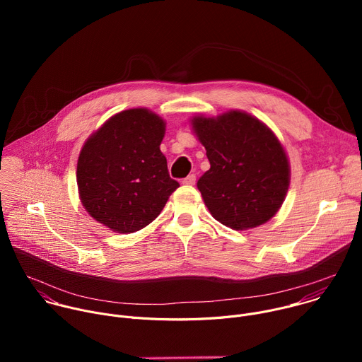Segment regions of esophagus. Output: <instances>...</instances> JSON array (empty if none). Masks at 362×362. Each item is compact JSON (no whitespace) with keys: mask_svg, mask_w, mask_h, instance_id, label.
Returning <instances> with one entry per match:
<instances>
[{"mask_svg":"<svg viewBox=\"0 0 362 362\" xmlns=\"http://www.w3.org/2000/svg\"><path fill=\"white\" fill-rule=\"evenodd\" d=\"M194 182H196V176H194L193 173L189 175V176H186V177L182 180L183 185H194Z\"/></svg>","mask_w":362,"mask_h":362,"instance_id":"esophagus-1","label":"esophagus"}]
</instances>
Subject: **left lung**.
<instances>
[{"mask_svg": "<svg viewBox=\"0 0 362 362\" xmlns=\"http://www.w3.org/2000/svg\"><path fill=\"white\" fill-rule=\"evenodd\" d=\"M192 123L211 163L197 189L212 216L236 230L268 222L289 186L288 159L275 134L236 110L218 119L194 117Z\"/></svg>", "mask_w": 362, "mask_h": 362, "instance_id": "obj_1", "label": "left lung"}]
</instances>
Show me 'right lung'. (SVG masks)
<instances>
[{
    "mask_svg": "<svg viewBox=\"0 0 362 362\" xmlns=\"http://www.w3.org/2000/svg\"><path fill=\"white\" fill-rule=\"evenodd\" d=\"M165 122L146 109L124 110L83 146L77 163L81 203L97 222L132 233L159 216L179 183L160 151Z\"/></svg>",
    "mask_w": 362,
    "mask_h": 362,
    "instance_id": "add662e5",
    "label": "right lung"
}]
</instances>
